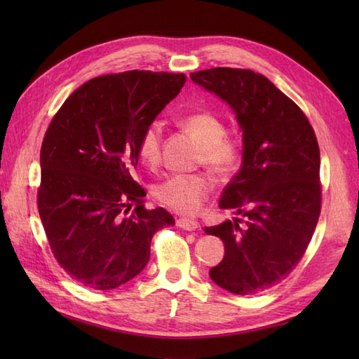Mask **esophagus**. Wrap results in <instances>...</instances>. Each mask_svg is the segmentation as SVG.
Masks as SVG:
<instances>
[{
  "label": "esophagus",
  "instance_id": "obj_1",
  "mask_svg": "<svg viewBox=\"0 0 359 359\" xmlns=\"http://www.w3.org/2000/svg\"><path fill=\"white\" fill-rule=\"evenodd\" d=\"M175 225L182 228V230H187V231H194V230H197V228H199V224H197L196 220L184 219V217L175 220Z\"/></svg>",
  "mask_w": 359,
  "mask_h": 359
}]
</instances>
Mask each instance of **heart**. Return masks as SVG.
<instances>
[{"label":"heart","mask_w":359,"mask_h":359,"mask_svg":"<svg viewBox=\"0 0 359 359\" xmlns=\"http://www.w3.org/2000/svg\"><path fill=\"white\" fill-rule=\"evenodd\" d=\"M180 125L201 142L199 162L219 175L231 174L242 158L239 137L225 134L224 121L211 111H194L180 118ZM162 129L151 123L140 135L139 156L143 163L156 166L160 162ZM212 189V180L207 174H172L160 182L156 197L160 203L184 215L199 211Z\"/></svg>","instance_id":"1"}]
</instances>
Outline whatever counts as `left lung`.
<instances>
[{
  "mask_svg": "<svg viewBox=\"0 0 359 359\" xmlns=\"http://www.w3.org/2000/svg\"><path fill=\"white\" fill-rule=\"evenodd\" d=\"M191 80L231 106L243 139L242 168L219 207L245 217L205 226L225 245L210 270L219 287L255 294L285 279L315 233L321 212L319 147L302 109L273 83L250 69L212 67Z\"/></svg>",
  "mask_w": 359,
  "mask_h": 359,
  "instance_id": "obj_1",
  "label": "left lung"
}]
</instances>
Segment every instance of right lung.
<instances>
[{
  "mask_svg": "<svg viewBox=\"0 0 359 359\" xmlns=\"http://www.w3.org/2000/svg\"><path fill=\"white\" fill-rule=\"evenodd\" d=\"M185 74L126 71L86 81L44 134L38 212L53 257L93 290L126 284L149 261L151 239L174 225L147 210L133 177L142 133L180 93Z\"/></svg>",
  "mask_w": 359,
  "mask_h": 359,
  "instance_id": "add662e5",
  "label": "right lung"
}]
</instances>
